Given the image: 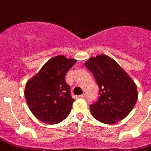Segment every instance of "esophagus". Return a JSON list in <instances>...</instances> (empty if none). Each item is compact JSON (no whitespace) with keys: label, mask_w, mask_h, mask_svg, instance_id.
I'll use <instances>...</instances> for the list:
<instances>
[{"label":"esophagus","mask_w":151,"mask_h":151,"mask_svg":"<svg viewBox=\"0 0 151 151\" xmlns=\"http://www.w3.org/2000/svg\"><path fill=\"white\" fill-rule=\"evenodd\" d=\"M79 97H80V98H85V94L80 95V96H79Z\"/></svg>","instance_id":"esophagus-1"}]
</instances>
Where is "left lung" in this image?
Segmentation results:
<instances>
[{
  "instance_id": "1",
  "label": "left lung",
  "mask_w": 151,
  "mask_h": 151,
  "mask_svg": "<svg viewBox=\"0 0 151 151\" xmlns=\"http://www.w3.org/2000/svg\"><path fill=\"white\" fill-rule=\"evenodd\" d=\"M85 67L99 85L98 100L90 105L93 117L104 124H114L128 116L136 104V84L117 62L105 55L88 60Z\"/></svg>"
}]
</instances>
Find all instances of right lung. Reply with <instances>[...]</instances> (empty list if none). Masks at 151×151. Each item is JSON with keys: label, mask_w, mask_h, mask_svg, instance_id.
Instances as JSON below:
<instances>
[{"label": "right lung", "mask_w": 151, "mask_h": 151, "mask_svg": "<svg viewBox=\"0 0 151 151\" xmlns=\"http://www.w3.org/2000/svg\"><path fill=\"white\" fill-rule=\"evenodd\" d=\"M77 63L58 55L49 59L27 83L25 97L33 114L46 124H58L70 113L74 99L65 80L67 71Z\"/></svg>", "instance_id": "add662e5"}]
</instances>
